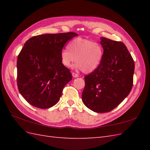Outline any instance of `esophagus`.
I'll list each match as a JSON object with an SVG mask.
<instances>
[{
	"mask_svg": "<svg viewBox=\"0 0 150 150\" xmlns=\"http://www.w3.org/2000/svg\"><path fill=\"white\" fill-rule=\"evenodd\" d=\"M72 76H73V77L77 78V77H79V75L77 74V73H74V72H72Z\"/></svg>",
	"mask_w": 150,
	"mask_h": 150,
	"instance_id": "1",
	"label": "esophagus"
}]
</instances>
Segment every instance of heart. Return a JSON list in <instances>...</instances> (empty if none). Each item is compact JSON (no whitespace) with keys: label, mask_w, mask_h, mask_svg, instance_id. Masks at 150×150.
<instances>
[{"label":"heart","mask_w":150,"mask_h":150,"mask_svg":"<svg viewBox=\"0 0 150 150\" xmlns=\"http://www.w3.org/2000/svg\"><path fill=\"white\" fill-rule=\"evenodd\" d=\"M67 48L60 52L62 64L69 68L75 58L74 68L86 73L97 69L104 57V49L100 44L84 38H75L69 42Z\"/></svg>","instance_id":"heart-1"}]
</instances>
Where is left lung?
Returning <instances> with one entry per match:
<instances>
[{"label": "left lung", "instance_id": "1", "mask_svg": "<svg viewBox=\"0 0 150 150\" xmlns=\"http://www.w3.org/2000/svg\"><path fill=\"white\" fill-rule=\"evenodd\" d=\"M104 57L98 68L85 75L82 99L97 113H106L122 103L132 90L135 64L122 42L100 37Z\"/></svg>", "mask_w": 150, "mask_h": 150}]
</instances>
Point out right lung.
<instances>
[{
    "instance_id": "add662e5",
    "label": "right lung",
    "mask_w": 150,
    "mask_h": 150,
    "mask_svg": "<svg viewBox=\"0 0 150 150\" xmlns=\"http://www.w3.org/2000/svg\"><path fill=\"white\" fill-rule=\"evenodd\" d=\"M74 32L43 34L28 39L17 58L18 91L32 106L47 109L58 103L63 88L72 79L60 60V52Z\"/></svg>"
}]
</instances>
